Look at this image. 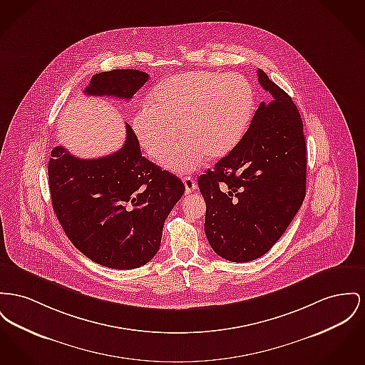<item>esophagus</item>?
<instances>
[{"label": "esophagus", "mask_w": 365, "mask_h": 365, "mask_svg": "<svg viewBox=\"0 0 365 365\" xmlns=\"http://www.w3.org/2000/svg\"><path fill=\"white\" fill-rule=\"evenodd\" d=\"M183 183H185V187H186V193H192L194 190H197V183H195V180L192 176L183 178Z\"/></svg>", "instance_id": "esophagus-1"}]
</instances>
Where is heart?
Returning <instances> with one entry per match:
<instances>
[{
  "mask_svg": "<svg viewBox=\"0 0 365 365\" xmlns=\"http://www.w3.org/2000/svg\"><path fill=\"white\" fill-rule=\"evenodd\" d=\"M255 106L251 83L238 73L189 71L172 76L151 92L150 108L138 110L130 127L154 160L178 173L197 170L205 155L219 160L233 150L248 128Z\"/></svg>",
  "mask_w": 365,
  "mask_h": 365,
  "instance_id": "1",
  "label": "heart"
}]
</instances>
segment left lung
Wrapping results in <instances>:
<instances>
[{
  "mask_svg": "<svg viewBox=\"0 0 365 365\" xmlns=\"http://www.w3.org/2000/svg\"><path fill=\"white\" fill-rule=\"evenodd\" d=\"M266 91L236 148L198 178L205 236L230 262L263 257L284 235L306 195V143L299 110L263 70Z\"/></svg>",
  "mask_w": 365,
  "mask_h": 365,
  "instance_id": "1",
  "label": "left lung"
}]
</instances>
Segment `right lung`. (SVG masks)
Segmentation results:
<instances>
[{
	"label": "right lung",
	"mask_w": 365,
	"mask_h": 365,
	"mask_svg": "<svg viewBox=\"0 0 365 365\" xmlns=\"http://www.w3.org/2000/svg\"><path fill=\"white\" fill-rule=\"evenodd\" d=\"M149 74L127 68L98 73L86 95L132 99ZM124 146L84 160L62 146L48 163L52 207L66 236L86 257L111 269H136L160 250L164 222L185 193L182 180L142 155L129 124Z\"/></svg>",
	"instance_id": "right-lung-1"
}]
</instances>
